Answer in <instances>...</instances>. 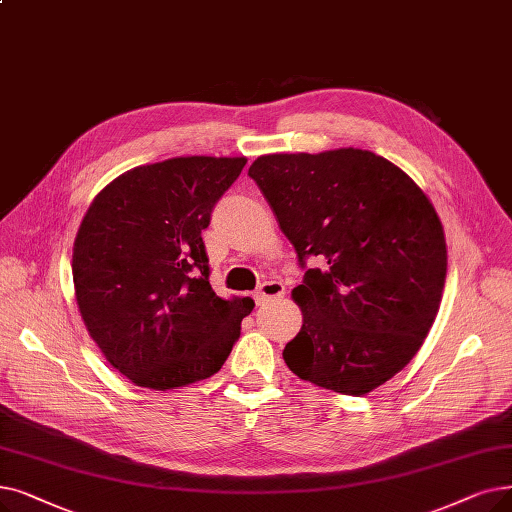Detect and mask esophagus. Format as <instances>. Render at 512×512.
<instances>
[{
    "label": "esophagus",
    "mask_w": 512,
    "mask_h": 512,
    "mask_svg": "<svg viewBox=\"0 0 512 512\" xmlns=\"http://www.w3.org/2000/svg\"><path fill=\"white\" fill-rule=\"evenodd\" d=\"M280 297H284V284L278 280H265L263 284H259L257 293H255L257 305H263V303L280 299Z\"/></svg>",
    "instance_id": "obj_1"
}]
</instances>
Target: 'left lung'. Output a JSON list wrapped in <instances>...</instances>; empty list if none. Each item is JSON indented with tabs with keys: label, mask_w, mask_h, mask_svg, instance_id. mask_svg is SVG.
<instances>
[{
	"label": "left lung",
	"mask_w": 512,
	"mask_h": 512,
	"mask_svg": "<svg viewBox=\"0 0 512 512\" xmlns=\"http://www.w3.org/2000/svg\"><path fill=\"white\" fill-rule=\"evenodd\" d=\"M249 175L293 242L303 311L284 362L318 387L366 395L420 349L437 316L448 253L410 177L374 152L265 154ZM317 265L306 268V259Z\"/></svg>",
	"instance_id": "left-lung-1"
}]
</instances>
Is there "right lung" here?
<instances>
[{
    "label": "right lung",
    "instance_id": "right-lung-1",
    "mask_svg": "<svg viewBox=\"0 0 512 512\" xmlns=\"http://www.w3.org/2000/svg\"><path fill=\"white\" fill-rule=\"evenodd\" d=\"M244 157H180L110 182L87 209L73 249L81 318L131 383L175 389L213 376L253 299L211 288L203 230Z\"/></svg>",
    "mask_w": 512,
    "mask_h": 512
}]
</instances>
